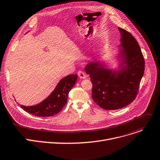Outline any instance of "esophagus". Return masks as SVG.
<instances>
[{"label": "esophagus", "instance_id": "obj_1", "mask_svg": "<svg viewBox=\"0 0 160 160\" xmlns=\"http://www.w3.org/2000/svg\"><path fill=\"white\" fill-rule=\"evenodd\" d=\"M78 77H79L81 79H85V78H86V74H85L84 72H83V71H78Z\"/></svg>", "mask_w": 160, "mask_h": 160}]
</instances>
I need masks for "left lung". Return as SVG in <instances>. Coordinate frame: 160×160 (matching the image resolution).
I'll list each match as a JSON object with an SVG mask.
<instances>
[{
	"label": "left lung",
	"mask_w": 160,
	"mask_h": 160,
	"mask_svg": "<svg viewBox=\"0 0 160 160\" xmlns=\"http://www.w3.org/2000/svg\"><path fill=\"white\" fill-rule=\"evenodd\" d=\"M121 44L114 58L118 65L107 67L102 60H94L85 68L92 83V98L103 109L116 110L129 105L136 97L143 76L145 61L135 38L118 28Z\"/></svg>",
	"instance_id": "obj_1"
}]
</instances>
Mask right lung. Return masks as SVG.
<instances>
[{"instance_id":"obj_1","label":"right lung","mask_w":160,"mask_h":160,"mask_svg":"<svg viewBox=\"0 0 160 160\" xmlns=\"http://www.w3.org/2000/svg\"><path fill=\"white\" fill-rule=\"evenodd\" d=\"M77 78V74H70L61 79L52 92L37 105H18L26 112L36 116L48 117L55 115L60 112L66 104L69 92L74 87Z\"/></svg>"}]
</instances>
